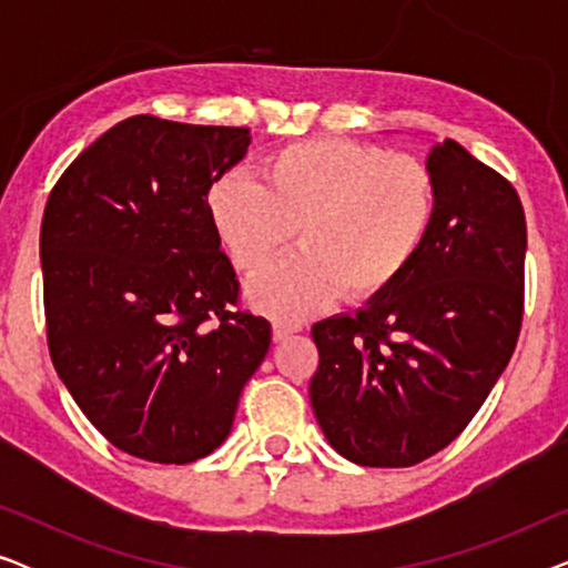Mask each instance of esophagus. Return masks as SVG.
Returning a JSON list of instances; mask_svg holds the SVG:
<instances>
[{
    "label": "esophagus",
    "instance_id": "esophagus-1",
    "mask_svg": "<svg viewBox=\"0 0 568 568\" xmlns=\"http://www.w3.org/2000/svg\"><path fill=\"white\" fill-rule=\"evenodd\" d=\"M300 331H302L300 325H294V323L274 321V344H282V341H286V338L294 336V333H300Z\"/></svg>",
    "mask_w": 568,
    "mask_h": 568
}]
</instances>
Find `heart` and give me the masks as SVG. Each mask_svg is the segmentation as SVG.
Masks as SVG:
<instances>
[{"label": "heart", "mask_w": 568, "mask_h": 568, "mask_svg": "<svg viewBox=\"0 0 568 568\" xmlns=\"http://www.w3.org/2000/svg\"><path fill=\"white\" fill-rule=\"evenodd\" d=\"M261 183L230 173L206 193L209 222L245 276L292 243L302 251L247 286L274 317H305L390 290L424 251L437 216V178L424 160L352 139H305L266 154Z\"/></svg>", "instance_id": "heart-1"}]
</instances>
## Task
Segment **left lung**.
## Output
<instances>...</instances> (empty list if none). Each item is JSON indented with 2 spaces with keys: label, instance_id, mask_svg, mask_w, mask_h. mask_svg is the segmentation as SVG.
I'll return each instance as SVG.
<instances>
[{
  "label": "left lung",
  "instance_id": "left-lung-1",
  "mask_svg": "<svg viewBox=\"0 0 568 568\" xmlns=\"http://www.w3.org/2000/svg\"><path fill=\"white\" fill-rule=\"evenodd\" d=\"M426 165L437 216L424 251L359 313L313 325L315 418L338 455L367 468H408L445 449L507 369L523 323L517 191L453 139Z\"/></svg>",
  "mask_w": 568,
  "mask_h": 568
}]
</instances>
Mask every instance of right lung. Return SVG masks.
Segmentation results:
<instances>
[{
  "instance_id": "1",
  "label": "right lung",
  "mask_w": 568,
  "mask_h": 568,
  "mask_svg": "<svg viewBox=\"0 0 568 568\" xmlns=\"http://www.w3.org/2000/svg\"><path fill=\"white\" fill-rule=\"evenodd\" d=\"M251 131L131 115L53 185L41 224L49 352L92 426L123 453H214L271 325L240 313L206 193Z\"/></svg>"
}]
</instances>
